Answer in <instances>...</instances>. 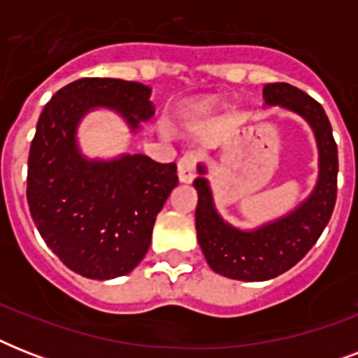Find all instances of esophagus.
I'll list each match as a JSON object with an SVG mask.
<instances>
[{
	"instance_id": "1",
	"label": "esophagus",
	"mask_w": 358,
	"mask_h": 358,
	"mask_svg": "<svg viewBox=\"0 0 358 358\" xmlns=\"http://www.w3.org/2000/svg\"><path fill=\"white\" fill-rule=\"evenodd\" d=\"M196 176V156L185 154L178 162V178L182 184H191Z\"/></svg>"
}]
</instances>
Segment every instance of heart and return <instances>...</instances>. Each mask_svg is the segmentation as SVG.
<instances>
[{"label": "heart", "instance_id": "b5f03b06", "mask_svg": "<svg viewBox=\"0 0 358 358\" xmlns=\"http://www.w3.org/2000/svg\"><path fill=\"white\" fill-rule=\"evenodd\" d=\"M210 111H212V103L201 102L195 103V106L189 109V115H193V117H201V115H208Z\"/></svg>", "mask_w": 358, "mask_h": 358}]
</instances>
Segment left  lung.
Instances as JSON below:
<instances>
[{
    "mask_svg": "<svg viewBox=\"0 0 358 358\" xmlns=\"http://www.w3.org/2000/svg\"><path fill=\"white\" fill-rule=\"evenodd\" d=\"M264 106L297 115L310 126L317 146V180L305 201L280 217L255 229H239L219 213L206 163L196 165V239L208 266L223 277L262 282L294 267L327 227L336 202L338 150L333 128L320 103L288 83L264 87Z\"/></svg>",
    "mask_w": 358,
    "mask_h": 358,
    "instance_id": "8db88e82",
    "label": "left lung"
}]
</instances>
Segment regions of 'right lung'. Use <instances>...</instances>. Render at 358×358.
Instances as JSON below:
<instances>
[{"instance_id": "obj_1", "label": "right lung", "mask_w": 358, "mask_h": 358, "mask_svg": "<svg viewBox=\"0 0 358 358\" xmlns=\"http://www.w3.org/2000/svg\"><path fill=\"white\" fill-rule=\"evenodd\" d=\"M137 81L83 78L63 87L36 122L27 162V204L46 245L64 266L94 280L128 275L150 247L157 213L178 185L176 165L143 154L87 157L81 120L111 111L129 134L156 113Z\"/></svg>"}]
</instances>
